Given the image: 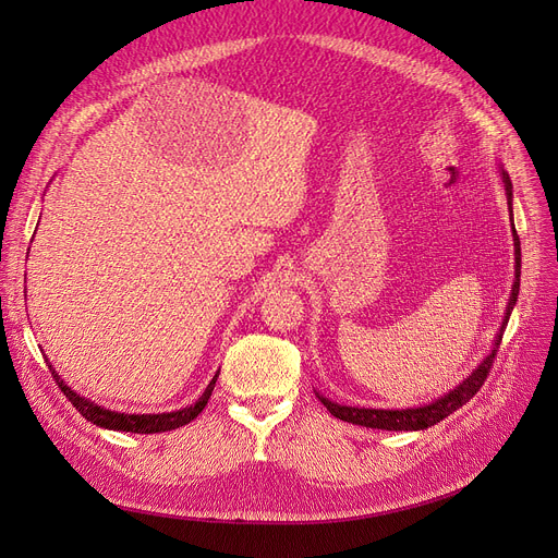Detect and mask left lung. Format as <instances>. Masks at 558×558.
Here are the masks:
<instances>
[{
    "mask_svg": "<svg viewBox=\"0 0 558 558\" xmlns=\"http://www.w3.org/2000/svg\"><path fill=\"white\" fill-rule=\"evenodd\" d=\"M497 173H500V181L507 194V205H509V219H511V232H513V284H511V294H509V303L502 316V326L497 330L493 345L486 353V357L473 368V373H468L459 385H454L450 391H446L444 396H438L425 404H416V407H404V409H375V407H353V404H339L330 398H326L324 393H316V398L324 402V407L328 412L345 423H353V425H362V427H373V429H389V432H418V429H427L436 423H441L444 418H448L452 412L461 404H465L471 400L484 385V379L493 366L495 353L497 348H500L505 328L509 324V316L515 307L518 301V291H520V240H518V232L513 226V185L509 173L505 171L502 165H497Z\"/></svg>",
    "mask_w": 558,
    "mask_h": 558,
    "instance_id": "left-lung-1",
    "label": "left lung"
}]
</instances>
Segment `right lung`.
Wrapping results in <instances>:
<instances>
[{"label":"right lung","instance_id":"add662e5","mask_svg":"<svg viewBox=\"0 0 558 558\" xmlns=\"http://www.w3.org/2000/svg\"><path fill=\"white\" fill-rule=\"evenodd\" d=\"M53 379L61 387V391L65 393V398H70V402L78 409L81 416L87 418L90 423H95L97 427L104 429H114V432H133V434H158V432H169L175 427H183L187 423H192L201 412L203 407L208 404L215 385H217V377L219 371L215 373V377L210 379V385L205 387V391L201 393V398L183 409H175V412H162V414H124V412H112V409H106L97 402H93L90 398H85L81 393H76L70 385H65V379L56 373V368L51 366V362L47 360V355H43Z\"/></svg>","mask_w":558,"mask_h":558}]
</instances>
